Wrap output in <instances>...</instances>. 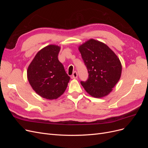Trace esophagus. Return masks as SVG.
<instances>
[{
	"label": "esophagus",
	"mask_w": 148,
	"mask_h": 148,
	"mask_svg": "<svg viewBox=\"0 0 148 148\" xmlns=\"http://www.w3.org/2000/svg\"><path fill=\"white\" fill-rule=\"evenodd\" d=\"M77 77H78V73H77V71H74V72L73 73L72 76H71V78L75 79V78H77Z\"/></svg>",
	"instance_id": "esophagus-1"
}]
</instances>
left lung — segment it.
I'll return each instance as SVG.
<instances>
[{"label": "left lung", "mask_w": 148, "mask_h": 148, "mask_svg": "<svg viewBox=\"0 0 148 148\" xmlns=\"http://www.w3.org/2000/svg\"><path fill=\"white\" fill-rule=\"evenodd\" d=\"M88 78L81 84L95 97H104L112 90L122 73V64L115 53L104 43L91 39L79 46Z\"/></svg>", "instance_id": "obj_1"}]
</instances>
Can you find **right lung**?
<instances>
[{
  "label": "right lung",
  "mask_w": 148,
  "mask_h": 148,
  "mask_svg": "<svg viewBox=\"0 0 148 148\" xmlns=\"http://www.w3.org/2000/svg\"><path fill=\"white\" fill-rule=\"evenodd\" d=\"M60 47L49 45L40 50L29 64L27 77L38 95L52 100L65 92L70 79L58 59Z\"/></svg>",
  "instance_id": "right-lung-1"
}]
</instances>
